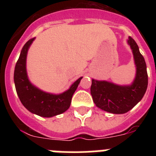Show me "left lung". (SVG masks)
<instances>
[{
	"mask_svg": "<svg viewBox=\"0 0 156 156\" xmlns=\"http://www.w3.org/2000/svg\"><path fill=\"white\" fill-rule=\"evenodd\" d=\"M136 66V76L130 85L121 86L105 80L92 79L90 94L94 102L101 109L113 114H123L134 107L142 99L148 87L147 66L137 43L129 37Z\"/></svg>",
	"mask_w": 156,
	"mask_h": 156,
	"instance_id": "8db88e82",
	"label": "left lung"
}]
</instances>
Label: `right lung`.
<instances>
[{
  "label": "right lung",
  "mask_w": 156,
  "mask_h": 156,
  "mask_svg": "<svg viewBox=\"0 0 156 156\" xmlns=\"http://www.w3.org/2000/svg\"><path fill=\"white\" fill-rule=\"evenodd\" d=\"M34 39L27 41L22 49L14 72L15 86L22 104L27 110L40 116L52 117L69 108L72 97L83 77L75 81L69 90L59 94L47 93L32 84L27 76V56Z\"/></svg>",
  "instance_id": "obj_1"
}]
</instances>
